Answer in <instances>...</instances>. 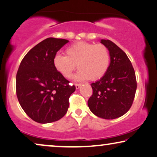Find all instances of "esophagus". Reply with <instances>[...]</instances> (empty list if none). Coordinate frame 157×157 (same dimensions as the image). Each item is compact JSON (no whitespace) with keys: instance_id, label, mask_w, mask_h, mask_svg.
<instances>
[{"instance_id":"esophagus-1","label":"esophagus","mask_w":157,"mask_h":157,"mask_svg":"<svg viewBox=\"0 0 157 157\" xmlns=\"http://www.w3.org/2000/svg\"><path fill=\"white\" fill-rule=\"evenodd\" d=\"M81 85H82V84H81V83H76V84H75V86H76V89H78L79 88H80Z\"/></svg>"}]
</instances>
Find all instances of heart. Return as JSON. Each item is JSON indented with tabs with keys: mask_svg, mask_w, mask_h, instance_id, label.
Masks as SVG:
<instances>
[{
	"mask_svg": "<svg viewBox=\"0 0 157 157\" xmlns=\"http://www.w3.org/2000/svg\"><path fill=\"white\" fill-rule=\"evenodd\" d=\"M55 68L65 78L72 76L76 65L79 71L76 75L77 80L89 78L96 81L102 78L110 64L108 49L101 44L78 42L66 50V56L56 55L54 57Z\"/></svg>",
	"mask_w": 157,
	"mask_h": 157,
	"instance_id": "heart-1",
	"label": "heart"
}]
</instances>
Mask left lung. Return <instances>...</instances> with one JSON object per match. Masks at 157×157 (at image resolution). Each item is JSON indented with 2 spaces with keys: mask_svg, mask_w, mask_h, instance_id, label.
Wrapping results in <instances>:
<instances>
[{
  "mask_svg": "<svg viewBox=\"0 0 157 157\" xmlns=\"http://www.w3.org/2000/svg\"><path fill=\"white\" fill-rule=\"evenodd\" d=\"M108 49L110 64L105 76L91 83L93 94L88 100L91 113L104 119H115L131 108L137 83L135 71L127 55L109 40H101Z\"/></svg>",
  "mask_w": 157,
  "mask_h": 157,
  "instance_id": "obj_1",
  "label": "left lung"
}]
</instances>
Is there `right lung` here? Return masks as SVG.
<instances>
[{
	"label": "right lung",
	"mask_w": 157,
	"mask_h": 157,
	"mask_svg": "<svg viewBox=\"0 0 157 157\" xmlns=\"http://www.w3.org/2000/svg\"><path fill=\"white\" fill-rule=\"evenodd\" d=\"M68 42L65 39L47 38L31 49L20 63L16 78L18 100L26 115L37 123L62 118L76 90L53 64L57 52Z\"/></svg>",
	"instance_id": "obj_1"
}]
</instances>
